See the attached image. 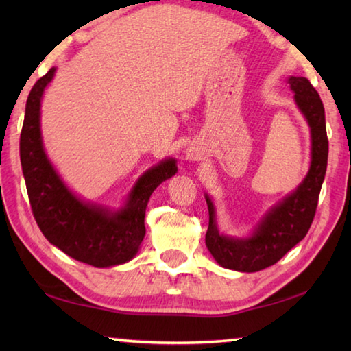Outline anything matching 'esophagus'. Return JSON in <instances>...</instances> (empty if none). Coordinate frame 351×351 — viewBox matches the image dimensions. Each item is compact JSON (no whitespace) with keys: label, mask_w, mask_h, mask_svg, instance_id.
Masks as SVG:
<instances>
[{"label":"esophagus","mask_w":351,"mask_h":351,"mask_svg":"<svg viewBox=\"0 0 351 351\" xmlns=\"http://www.w3.org/2000/svg\"><path fill=\"white\" fill-rule=\"evenodd\" d=\"M186 158L189 159V161H199L201 153L195 147H189V148H186Z\"/></svg>","instance_id":"obj_1"}]
</instances>
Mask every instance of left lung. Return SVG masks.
Segmentation results:
<instances>
[{
    "instance_id": "1",
    "label": "left lung",
    "mask_w": 351,
    "mask_h": 351,
    "mask_svg": "<svg viewBox=\"0 0 351 351\" xmlns=\"http://www.w3.org/2000/svg\"><path fill=\"white\" fill-rule=\"evenodd\" d=\"M294 102L310 127L311 162L310 170L293 192L260 218L246 237H229L219 232L217 212L209 195H204L209 207V229L206 246L219 266L240 272H257L277 263L289 249L305 239L316 213L317 199L328 161L325 110L317 91L305 77H288Z\"/></svg>"
}]
</instances>
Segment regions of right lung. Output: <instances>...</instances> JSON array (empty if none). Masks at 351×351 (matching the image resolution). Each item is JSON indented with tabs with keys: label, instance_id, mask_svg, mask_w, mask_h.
Masks as SVG:
<instances>
[{
	"label": "right lung",
	"instance_id": "add662e5",
	"mask_svg": "<svg viewBox=\"0 0 351 351\" xmlns=\"http://www.w3.org/2000/svg\"><path fill=\"white\" fill-rule=\"evenodd\" d=\"M56 71H47L29 93L20 136L21 169L35 221L51 245L77 261L96 268L127 263L144 240L148 199L176 173V161L162 159L144 171L119 209L77 197L47 158L41 138V99Z\"/></svg>",
	"mask_w": 351,
	"mask_h": 351
}]
</instances>
